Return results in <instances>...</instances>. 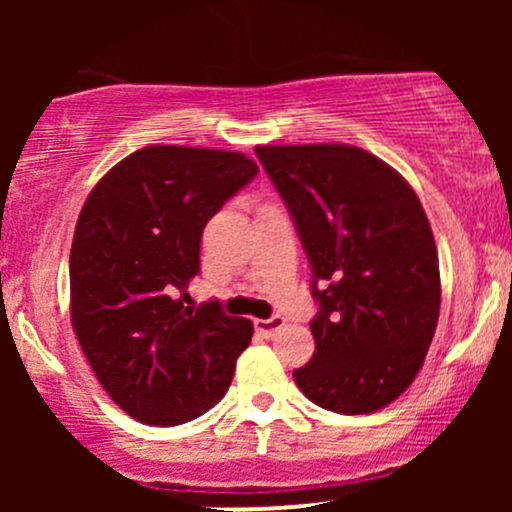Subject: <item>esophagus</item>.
Returning a JSON list of instances; mask_svg holds the SVG:
<instances>
[{
    "label": "esophagus",
    "instance_id": "1",
    "mask_svg": "<svg viewBox=\"0 0 512 512\" xmlns=\"http://www.w3.org/2000/svg\"><path fill=\"white\" fill-rule=\"evenodd\" d=\"M286 320L281 315H272L267 317V320H255V330L257 334H262V337H274L276 332L284 330Z\"/></svg>",
    "mask_w": 512,
    "mask_h": 512
}]
</instances>
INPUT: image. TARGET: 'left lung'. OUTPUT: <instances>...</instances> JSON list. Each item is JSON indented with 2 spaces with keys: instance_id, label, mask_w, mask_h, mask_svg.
I'll return each instance as SVG.
<instances>
[{
  "instance_id": "left-lung-1",
  "label": "left lung",
  "mask_w": 512,
  "mask_h": 512,
  "mask_svg": "<svg viewBox=\"0 0 512 512\" xmlns=\"http://www.w3.org/2000/svg\"><path fill=\"white\" fill-rule=\"evenodd\" d=\"M313 272L315 354L293 380L317 407L370 414L414 383L440 313L438 250L411 185L349 144L255 146Z\"/></svg>"
}]
</instances>
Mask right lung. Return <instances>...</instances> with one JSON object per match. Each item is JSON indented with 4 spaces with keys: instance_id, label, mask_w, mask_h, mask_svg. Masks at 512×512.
Returning a JSON list of instances; mask_svg holds the SVG:
<instances>
[{
    "instance_id": "right-lung-1",
    "label": "right lung",
    "mask_w": 512,
    "mask_h": 512,
    "mask_svg": "<svg viewBox=\"0 0 512 512\" xmlns=\"http://www.w3.org/2000/svg\"><path fill=\"white\" fill-rule=\"evenodd\" d=\"M257 175L236 151L146 146L91 190L72 240V327L98 383L151 426L197 419L226 395L252 322L190 308L211 216Z\"/></svg>"
}]
</instances>
